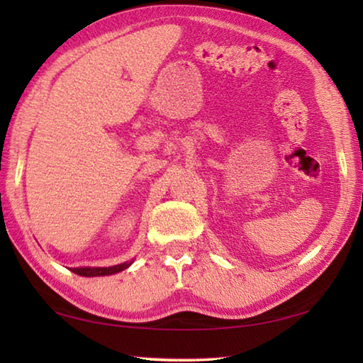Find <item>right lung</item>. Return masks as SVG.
I'll list each match as a JSON object with an SVG mask.
<instances>
[{
  "label": "right lung",
  "mask_w": 363,
  "mask_h": 363,
  "mask_svg": "<svg viewBox=\"0 0 363 363\" xmlns=\"http://www.w3.org/2000/svg\"><path fill=\"white\" fill-rule=\"evenodd\" d=\"M131 264L133 261L116 264V266H110V267H70V270L78 275H82V277H104V275L118 274L121 270L130 267Z\"/></svg>",
  "instance_id": "right-lung-1"
}]
</instances>
